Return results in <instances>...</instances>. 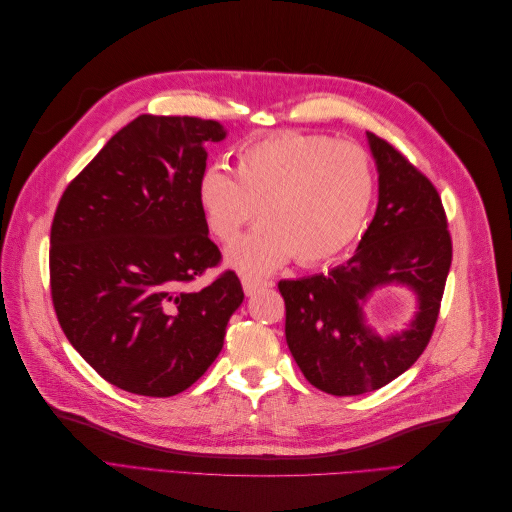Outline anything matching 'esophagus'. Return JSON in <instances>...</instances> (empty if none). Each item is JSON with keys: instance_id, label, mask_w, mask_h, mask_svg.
Listing matches in <instances>:
<instances>
[{"instance_id": "1", "label": "esophagus", "mask_w": 512, "mask_h": 512, "mask_svg": "<svg viewBox=\"0 0 512 512\" xmlns=\"http://www.w3.org/2000/svg\"><path fill=\"white\" fill-rule=\"evenodd\" d=\"M241 284H243V292L247 294V297H252V294L260 292L262 288L271 286V282H265V280H258V277H241Z\"/></svg>"}]
</instances>
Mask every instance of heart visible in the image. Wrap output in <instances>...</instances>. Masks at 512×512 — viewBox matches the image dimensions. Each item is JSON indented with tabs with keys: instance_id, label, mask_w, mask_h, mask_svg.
Masks as SVG:
<instances>
[{
	"instance_id": "b5f03b06",
	"label": "heart",
	"mask_w": 512,
	"mask_h": 512,
	"mask_svg": "<svg viewBox=\"0 0 512 512\" xmlns=\"http://www.w3.org/2000/svg\"><path fill=\"white\" fill-rule=\"evenodd\" d=\"M376 196V170L356 143L329 136L277 134L237 153L235 177L220 164L196 183V203L211 237L239 239L260 209L250 237L228 252V265L247 275L280 269L294 256L318 265L359 239Z\"/></svg>"
}]
</instances>
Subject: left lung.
Here are the masks:
<instances>
[{
	"label": "left lung",
	"instance_id": "8db88e82",
	"mask_svg": "<svg viewBox=\"0 0 512 512\" xmlns=\"http://www.w3.org/2000/svg\"><path fill=\"white\" fill-rule=\"evenodd\" d=\"M378 205L354 256L327 275L282 280L286 342L303 376L337 397L382 389L414 365L436 327L453 245L431 181L376 134ZM386 285L408 287L415 314L401 332L378 334L366 303Z\"/></svg>",
	"mask_w": 512,
	"mask_h": 512
}]
</instances>
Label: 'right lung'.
I'll return each mask as SVG.
<instances>
[{"mask_svg": "<svg viewBox=\"0 0 512 512\" xmlns=\"http://www.w3.org/2000/svg\"><path fill=\"white\" fill-rule=\"evenodd\" d=\"M220 121L141 115L108 141L61 196L51 226V292L68 342L119 389L170 397L218 359L243 303L196 203Z\"/></svg>", "mask_w": 512, "mask_h": 512, "instance_id": "add662e5", "label": "right lung"}]
</instances>
